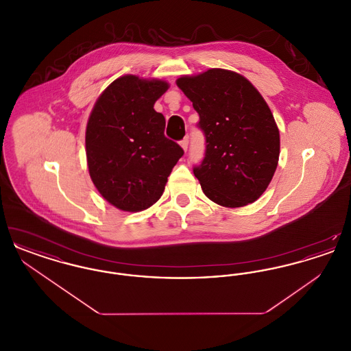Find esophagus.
<instances>
[{
  "label": "esophagus",
  "mask_w": 351,
  "mask_h": 351,
  "mask_svg": "<svg viewBox=\"0 0 351 351\" xmlns=\"http://www.w3.org/2000/svg\"><path fill=\"white\" fill-rule=\"evenodd\" d=\"M188 143H189V141H188V136H185L183 141L180 142V146L183 147L184 151H186V149H188Z\"/></svg>",
  "instance_id": "obj_1"
}]
</instances>
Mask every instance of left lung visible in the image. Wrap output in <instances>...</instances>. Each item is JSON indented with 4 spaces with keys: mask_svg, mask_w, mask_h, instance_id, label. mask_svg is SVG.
Wrapping results in <instances>:
<instances>
[{
    "mask_svg": "<svg viewBox=\"0 0 351 351\" xmlns=\"http://www.w3.org/2000/svg\"><path fill=\"white\" fill-rule=\"evenodd\" d=\"M176 85L192 101L205 134V158L193 168L202 192L225 208L258 200L271 183L280 134L267 102L241 73L210 68Z\"/></svg>",
    "mask_w": 351,
    "mask_h": 351,
    "instance_id": "8db88e82",
    "label": "left lung"
}]
</instances>
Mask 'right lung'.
Returning <instances> with one entry per match:
<instances>
[{
	"instance_id": "right-lung-1",
	"label": "right lung",
	"mask_w": 351,
	"mask_h": 351,
	"mask_svg": "<svg viewBox=\"0 0 351 351\" xmlns=\"http://www.w3.org/2000/svg\"><path fill=\"white\" fill-rule=\"evenodd\" d=\"M168 88L160 79L121 76L105 88L88 118L89 176L119 210L134 213L154 205L183 156V149L165 136L163 114L154 109Z\"/></svg>"
}]
</instances>
